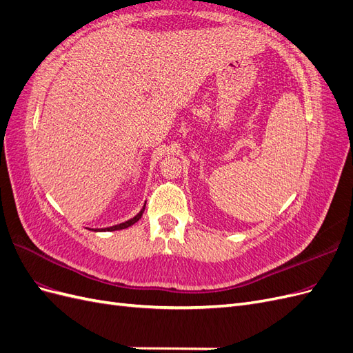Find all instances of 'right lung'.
Returning a JSON list of instances; mask_svg holds the SVG:
<instances>
[{
    "label": "right lung",
    "instance_id": "add662e5",
    "mask_svg": "<svg viewBox=\"0 0 353 353\" xmlns=\"http://www.w3.org/2000/svg\"><path fill=\"white\" fill-rule=\"evenodd\" d=\"M144 209H145V205L143 206V209L140 210V213H138V215H135L134 218H131L130 221L122 222V223H117V225H113V227H108V228H104V230H101V231H117V230H125V228H128V227L134 225V223H135L137 221H140V219H141L143 213H144Z\"/></svg>",
    "mask_w": 353,
    "mask_h": 353
}]
</instances>
